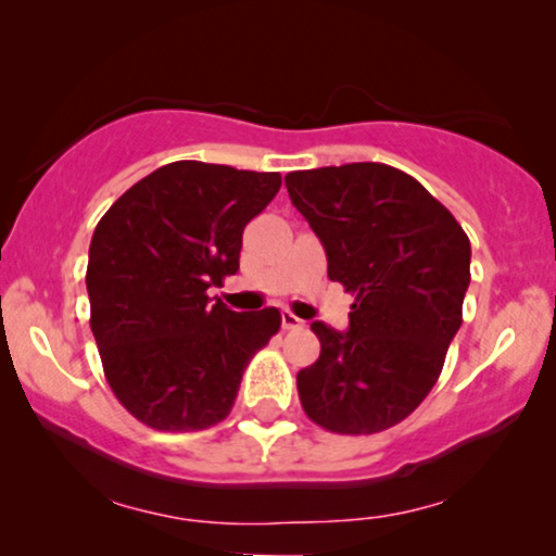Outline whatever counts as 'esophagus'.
Wrapping results in <instances>:
<instances>
[{"mask_svg": "<svg viewBox=\"0 0 556 556\" xmlns=\"http://www.w3.org/2000/svg\"><path fill=\"white\" fill-rule=\"evenodd\" d=\"M280 321H283V329H301L303 321L295 314H291V311H283L280 314Z\"/></svg>", "mask_w": 556, "mask_h": 556, "instance_id": "obj_1", "label": "esophagus"}]
</instances>
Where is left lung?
<instances>
[{"label": "left lung", "instance_id": "left-lung-1", "mask_svg": "<svg viewBox=\"0 0 556 556\" xmlns=\"http://www.w3.org/2000/svg\"><path fill=\"white\" fill-rule=\"evenodd\" d=\"M293 207L321 240L329 278L356 299L349 331L321 321V354L299 397L324 430L371 435L405 420L438 382L463 324L470 240L409 174L377 162L286 174Z\"/></svg>", "mask_w": 556, "mask_h": 556}]
</instances>
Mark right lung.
<instances>
[{
  "instance_id": "obj_1",
  "label": "right lung",
  "mask_w": 556,
  "mask_h": 556,
  "mask_svg": "<svg viewBox=\"0 0 556 556\" xmlns=\"http://www.w3.org/2000/svg\"><path fill=\"white\" fill-rule=\"evenodd\" d=\"M278 172L172 162L118 197L88 253L90 331L113 394L164 432L230 415L242 371L280 311L238 314L210 286L240 268L242 230L278 194Z\"/></svg>"
}]
</instances>
